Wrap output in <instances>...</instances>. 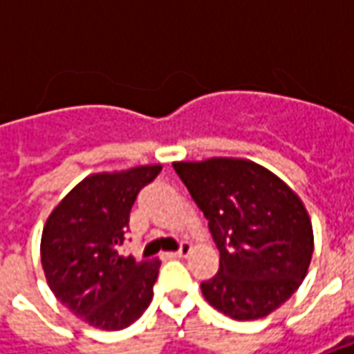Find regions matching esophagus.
Returning a JSON list of instances; mask_svg holds the SVG:
<instances>
[{
	"label": "esophagus",
	"mask_w": 354,
	"mask_h": 354,
	"mask_svg": "<svg viewBox=\"0 0 354 354\" xmlns=\"http://www.w3.org/2000/svg\"><path fill=\"white\" fill-rule=\"evenodd\" d=\"M189 252H192V245H189V243H182L176 252H172L170 256H172V258H185Z\"/></svg>",
	"instance_id": "1"
}]
</instances>
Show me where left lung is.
I'll list each match as a JSON object with an SVG mask.
<instances>
[{"label": "left lung", "mask_w": 354, "mask_h": 354, "mask_svg": "<svg viewBox=\"0 0 354 354\" xmlns=\"http://www.w3.org/2000/svg\"><path fill=\"white\" fill-rule=\"evenodd\" d=\"M208 220L220 269L201 282L214 309L235 320L267 317L305 279L313 225L304 203L271 170L245 159L172 162Z\"/></svg>", "instance_id": "8db88e82"}]
</instances>
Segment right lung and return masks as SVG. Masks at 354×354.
Masks as SVG:
<instances>
[{
	"instance_id": "obj_1",
	"label": "right lung",
	"mask_w": 354,
	"mask_h": 354,
	"mask_svg": "<svg viewBox=\"0 0 354 354\" xmlns=\"http://www.w3.org/2000/svg\"><path fill=\"white\" fill-rule=\"evenodd\" d=\"M161 165L85 178L50 212L41 235V266L62 305L100 330H123L153 297L161 261L136 263L119 246L131 208Z\"/></svg>"
}]
</instances>
